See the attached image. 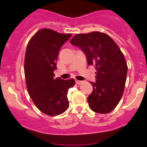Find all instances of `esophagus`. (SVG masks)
Listing matches in <instances>:
<instances>
[{"instance_id": "obj_1", "label": "esophagus", "mask_w": 147, "mask_h": 147, "mask_svg": "<svg viewBox=\"0 0 147 147\" xmlns=\"http://www.w3.org/2000/svg\"><path fill=\"white\" fill-rule=\"evenodd\" d=\"M75 83H76L78 85H81V84H82L83 83H84V81H78V80H75Z\"/></svg>"}]
</instances>
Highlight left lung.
Segmentation results:
<instances>
[{"mask_svg": "<svg viewBox=\"0 0 147 147\" xmlns=\"http://www.w3.org/2000/svg\"><path fill=\"white\" fill-rule=\"evenodd\" d=\"M70 43L84 51L88 64L96 69V81L90 82L93 90L87 98L89 108L97 113H109L124 91L128 67L123 54L109 35L100 32L77 34Z\"/></svg>", "mask_w": 147, "mask_h": 147, "instance_id": "obj_1", "label": "left lung"}]
</instances>
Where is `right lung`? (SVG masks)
I'll return each instance as SVG.
<instances>
[{
    "instance_id": "obj_1",
    "label": "right lung",
    "mask_w": 147,
    "mask_h": 147,
    "mask_svg": "<svg viewBox=\"0 0 147 147\" xmlns=\"http://www.w3.org/2000/svg\"><path fill=\"white\" fill-rule=\"evenodd\" d=\"M72 34L50 29L38 30L29 40L24 60V75L29 96L44 114L58 115L69 107L67 92L75 85L73 78H55L59 50Z\"/></svg>"
}]
</instances>
